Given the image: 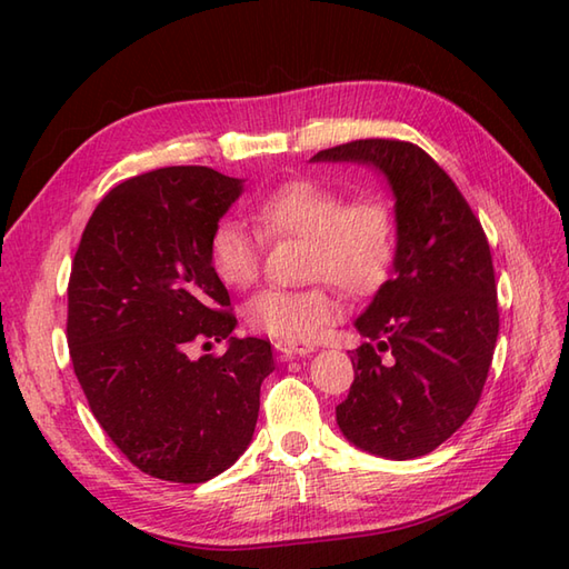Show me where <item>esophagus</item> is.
Masks as SVG:
<instances>
[{
  "mask_svg": "<svg viewBox=\"0 0 569 569\" xmlns=\"http://www.w3.org/2000/svg\"><path fill=\"white\" fill-rule=\"evenodd\" d=\"M276 352L281 355L283 359H293V357H306L310 352H316V347L312 345H300V342H286V340H278L276 345Z\"/></svg>",
  "mask_w": 569,
  "mask_h": 569,
  "instance_id": "1",
  "label": "esophagus"
}]
</instances>
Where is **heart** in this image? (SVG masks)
Returning <instances> with one entry per match:
<instances>
[{"instance_id":"obj_1","label":"heart","mask_w":569,"mask_h":569,"mask_svg":"<svg viewBox=\"0 0 569 569\" xmlns=\"http://www.w3.org/2000/svg\"><path fill=\"white\" fill-rule=\"evenodd\" d=\"M253 222L269 239H306V288H263L244 306L253 332L298 342L318 337L340 318L335 283L347 296H367L386 281L396 253V217L379 196L347 200L340 188L312 178L276 186L251 208ZM263 239L239 222H217L210 237V263L220 281L249 288L261 273Z\"/></svg>"}]
</instances>
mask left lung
<instances>
[{"mask_svg": "<svg viewBox=\"0 0 569 569\" xmlns=\"http://www.w3.org/2000/svg\"><path fill=\"white\" fill-rule=\"evenodd\" d=\"M312 161L381 171L396 196V259L357 330L355 381L337 406L349 442L386 459L432 452L477 408L499 337L485 229L452 178L410 141L359 139Z\"/></svg>", "mask_w": 569, "mask_h": 569, "instance_id": "left-lung-1", "label": "left lung"}]
</instances>
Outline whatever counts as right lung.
Here are the masks:
<instances>
[{
    "label": "right lung",
    "instance_id": "right-lung-1",
    "mask_svg": "<svg viewBox=\"0 0 569 569\" xmlns=\"http://www.w3.org/2000/svg\"><path fill=\"white\" fill-rule=\"evenodd\" d=\"M241 180L171 166L112 188L84 224L68 281V347L92 416L143 475L202 485L251 442L271 342L237 318L210 237ZM230 342L192 362L190 341Z\"/></svg>",
    "mask_w": 569,
    "mask_h": 569
}]
</instances>
